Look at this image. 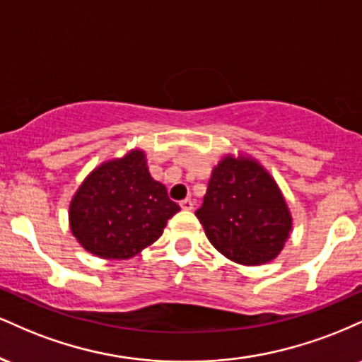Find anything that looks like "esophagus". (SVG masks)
I'll list each match as a JSON object with an SVG mask.
<instances>
[{"label": "esophagus", "instance_id": "1", "mask_svg": "<svg viewBox=\"0 0 362 362\" xmlns=\"http://www.w3.org/2000/svg\"><path fill=\"white\" fill-rule=\"evenodd\" d=\"M180 207L184 211H192L194 209V201H192V199H184V201L180 202Z\"/></svg>", "mask_w": 362, "mask_h": 362}]
</instances>
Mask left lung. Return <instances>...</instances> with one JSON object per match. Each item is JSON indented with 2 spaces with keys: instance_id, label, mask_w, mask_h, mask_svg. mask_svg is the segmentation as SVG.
I'll use <instances>...</instances> for the list:
<instances>
[{
  "instance_id": "left-lung-1",
  "label": "left lung",
  "mask_w": 362,
  "mask_h": 362,
  "mask_svg": "<svg viewBox=\"0 0 362 362\" xmlns=\"http://www.w3.org/2000/svg\"><path fill=\"white\" fill-rule=\"evenodd\" d=\"M195 216L216 250L242 265L276 259L293 226L276 180L248 156L219 161Z\"/></svg>"
}]
</instances>
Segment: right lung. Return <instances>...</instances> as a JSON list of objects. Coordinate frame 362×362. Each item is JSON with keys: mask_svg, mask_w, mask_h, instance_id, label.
I'll return each mask as SVG.
<instances>
[{"mask_svg": "<svg viewBox=\"0 0 362 362\" xmlns=\"http://www.w3.org/2000/svg\"><path fill=\"white\" fill-rule=\"evenodd\" d=\"M180 207L149 175L146 156L132 149L95 168L69 204V226L85 250L102 259H131L155 243Z\"/></svg>", "mask_w": 362, "mask_h": 362, "instance_id": "right-lung-1", "label": "right lung"}]
</instances>
